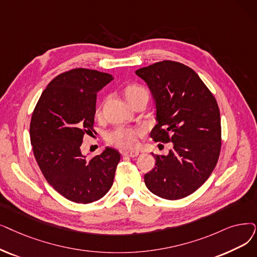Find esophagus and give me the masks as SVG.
I'll list each match as a JSON object with an SVG mask.
<instances>
[{
	"label": "esophagus",
	"instance_id": "esophagus-1",
	"mask_svg": "<svg viewBox=\"0 0 257 257\" xmlns=\"http://www.w3.org/2000/svg\"><path fill=\"white\" fill-rule=\"evenodd\" d=\"M140 153L138 151H126L124 152L125 156H129V158H136Z\"/></svg>",
	"mask_w": 257,
	"mask_h": 257
}]
</instances>
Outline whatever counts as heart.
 Masks as SVG:
<instances>
[{
    "label": "heart",
    "mask_w": 257,
    "mask_h": 257,
    "mask_svg": "<svg viewBox=\"0 0 257 257\" xmlns=\"http://www.w3.org/2000/svg\"><path fill=\"white\" fill-rule=\"evenodd\" d=\"M143 93H147V91L139 85H129L125 89V95L128 102H131L133 98H136ZM142 133L143 129L141 128L117 127L108 135V142L119 148L132 149L137 147L138 137L141 136Z\"/></svg>",
    "instance_id": "b5f03b06"
}]
</instances>
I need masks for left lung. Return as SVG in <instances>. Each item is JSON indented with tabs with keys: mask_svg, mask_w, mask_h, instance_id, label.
I'll return each mask as SVG.
<instances>
[{
	"mask_svg": "<svg viewBox=\"0 0 257 257\" xmlns=\"http://www.w3.org/2000/svg\"><path fill=\"white\" fill-rule=\"evenodd\" d=\"M155 102L154 142L173 143L167 155H154L155 167L145 174L149 190L165 199L195 192L215 168L220 152L219 109L197 73L184 64L163 61L136 71Z\"/></svg>",
	"mask_w": 257,
	"mask_h": 257,
	"instance_id": "8db88e82",
	"label": "left lung"
}]
</instances>
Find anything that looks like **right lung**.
Listing matches in <instances>:
<instances>
[{"mask_svg": "<svg viewBox=\"0 0 257 257\" xmlns=\"http://www.w3.org/2000/svg\"><path fill=\"white\" fill-rule=\"evenodd\" d=\"M113 76L77 68L53 79L43 91L30 121V142L49 185L67 199L89 204L102 198L113 184L119 153L106 147L88 159L81 151L93 130L96 93Z\"/></svg>", "mask_w": 257, "mask_h": 257, "instance_id": "right-lung-1", "label": "right lung"}]
</instances>
